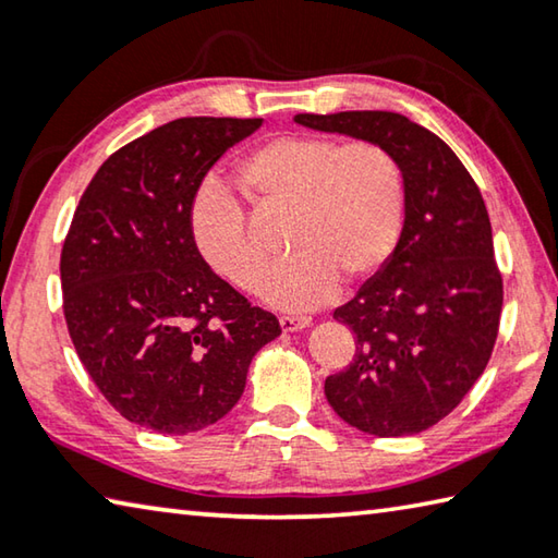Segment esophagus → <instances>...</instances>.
Listing matches in <instances>:
<instances>
[{
    "label": "esophagus",
    "mask_w": 558,
    "mask_h": 558,
    "mask_svg": "<svg viewBox=\"0 0 558 558\" xmlns=\"http://www.w3.org/2000/svg\"><path fill=\"white\" fill-rule=\"evenodd\" d=\"M310 323H313V319H310V317H290V315H282L280 317L282 332H298V329L310 327Z\"/></svg>",
    "instance_id": "1"
}]
</instances>
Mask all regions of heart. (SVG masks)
Instances as JSON below:
<instances>
[{"label": "heart", "mask_w": 558, "mask_h": 558, "mask_svg": "<svg viewBox=\"0 0 558 558\" xmlns=\"http://www.w3.org/2000/svg\"><path fill=\"white\" fill-rule=\"evenodd\" d=\"M235 174L260 209L290 211L286 248L292 258L266 282L270 305H323L337 295L339 280L356 286L374 278L401 241L405 179L399 159L379 143L278 135L245 153ZM192 226L216 272L239 290L260 288L268 256L251 241L243 206L229 189H202Z\"/></svg>", "instance_id": "b5f03b06"}]
</instances>
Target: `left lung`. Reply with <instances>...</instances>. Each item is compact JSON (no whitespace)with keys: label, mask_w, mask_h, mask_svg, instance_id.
<instances>
[{"label":"left lung","mask_w":558,"mask_h":558,"mask_svg":"<svg viewBox=\"0 0 558 558\" xmlns=\"http://www.w3.org/2000/svg\"><path fill=\"white\" fill-rule=\"evenodd\" d=\"M295 122L384 145L405 179L391 260L335 310L354 335L347 369L327 376L339 418L369 436H413L456 409L493 356L502 272L483 194L442 140L401 112H300Z\"/></svg>","instance_id":"obj_1"}]
</instances>
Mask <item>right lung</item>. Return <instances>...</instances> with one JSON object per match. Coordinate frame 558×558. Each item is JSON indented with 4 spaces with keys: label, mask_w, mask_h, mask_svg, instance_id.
Wrapping results in <instances>:
<instances>
[{
    "label": "right lung",
    "mask_w": 558,
    "mask_h": 558,
    "mask_svg": "<svg viewBox=\"0 0 558 558\" xmlns=\"http://www.w3.org/2000/svg\"><path fill=\"white\" fill-rule=\"evenodd\" d=\"M260 118H179L132 140L83 192L61 251L63 317L122 418L186 436L241 399L253 354L280 335L196 248L204 177Z\"/></svg>",
    "instance_id": "obj_1"
}]
</instances>
